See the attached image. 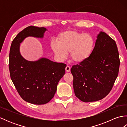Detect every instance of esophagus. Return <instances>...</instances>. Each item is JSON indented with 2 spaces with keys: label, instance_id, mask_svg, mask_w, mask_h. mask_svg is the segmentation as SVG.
I'll list each match as a JSON object with an SVG mask.
<instances>
[{
  "label": "esophagus",
  "instance_id": "esophagus-1",
  "mask_svg": "<svg viewBox=\"0 0 127 127\" xmlns=\"http://www.w3.org/2000/svg\"><path fill=\"white\" fill-rule=\"evenodd\" d=\"M70 69H71V68H70V66L67 65L66 66L65 70H66V72H70Z\"/></svg>",
  "mask_w": 127,
  "mask_h": 127
}]
</instances>
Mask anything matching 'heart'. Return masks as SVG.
Here are the masks:
<instances>
[{"label": "heart", "mask_w": 127, "mask_h": 127, "mask_svg": "<svg viewBox=\"0 0 127 127\" xmlns=\"http://www.w3.org/2000/svg\"><path fill=\"white\" fill-rule=\"evenodd\" d=\"M57 41L52 40L51 47L55 55L61 60L65 59L70 52L71 60L77 63H82L92 54L95 41L88 33L76 31H66L58 34Z\"/></svg>", "instance_id": "heart-1"}]
</instances>
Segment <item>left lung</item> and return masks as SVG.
<instances>
[{
	"instance_id": "obj_1",
	"label": "left lung",
	"mask_w": 127,
	"mask_h": 127,
	"mask_svg": "<svg viewBox=\"0 0 127 127\" xmlns=\"http://www.w3.org/2000/svg\"><path fill=\"white\" fill-rule=\"evenodd\" d=\"M120 64L115 41L101 32L90 58L71 69L75 95L86 102L104 98L114 85Z\"/></svg>"
}]
</instances>
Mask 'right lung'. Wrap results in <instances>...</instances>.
<instances>
[{
	"mask_svg": "<svg viewBox=\"0 0 127 127\" xmlns=\"http://www.w3.org/2000/svg\"><path fill=\"white\" fill-rule=\"evenodd\" d=\"M46 30L44 27H27L15 37L10 50L9 66L12 81L24 100L36 105L45 104L53 98L66 66L45 58L28 61L21 55L20 45L26 37L41 38Z\"/></svg>",
	"mask_w": 127,
	"mask_h": 127,
	"instance_id": "right-lung-1",
	"label": "right lung"
}]
</instances>
